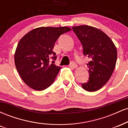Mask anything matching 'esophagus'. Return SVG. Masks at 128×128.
I'll return each instance as SVG.
<instances>
[{"mask_svg": "<svg viewBox=\"0 0 128 128\" xmlns=\"http://www.w3.org/2000/svg\"><path fill=\"white\" fill-rule=\"evenodd\" d=\"M69 67H70V68H72V69H74V68H77V65H76V64H75L74 62H72L70 63V66H69Z\"/></svg>", "mask_w": 128, "mask_h": 128, "instance_id": "obj_1", "label": "esophagus"}]
</instances>
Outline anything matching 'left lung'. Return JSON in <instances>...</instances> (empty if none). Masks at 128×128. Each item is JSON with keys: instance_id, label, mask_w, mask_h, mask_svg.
<instances>
[{"instance_id": "left-lung-1", "label": "left lung", "mask_w": 128, "mask_h": 128, "mask_svg": "<svg viewBox=\"0 0 128 128\" xmlns=\"http://www.w3.org/2000/svg\"><path fill=\"white\" fill-rule=\"evenodd\" d=\"M72 29L82 45L84 55L91 59L87 64L88 80L82 87L88 92H96L112 75L117 61V49L109 36L99 29L81 25L73 26Z\"/></svg>"}]
</instances>
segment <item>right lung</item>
<instances>
[{
  "label": "right lung",
  "instance_id": "right-lung-1",
  "mask_svg": "<svg viewBox=\"0 0 128 128\" xmlns=\"http://www.w3.org/2000/svg\"><path fill=\"white\" fill-rule=\"evenodd\" d=\"M70 30L68 27H40L20 40L14 55L15 65L29 87L42 91L52 84L61 68L55 64L57 56L52 50L59 36Z\"/></svg>",
  "mask_w": 128,
  "mask_h": 128
}]
</instances>
